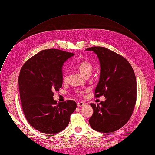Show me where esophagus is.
<instances>
[{"label":"esophagus","mask_w":155,"mask_h":155,"mask_svg":"<svg viewBox=\"0 0 155 155\" xmlns=\"http://www.w3.org/2000/svg\"><path fill=\"white\" fill-rule=\"evenodd\" d=\"M77 106H78V107H84V106H85V103H84V102H82V101L78 102V103H77Z\"/></svg>","instance_id":"obj_1"}]
</instances>
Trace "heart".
<instances>
[{"instance_id": "obj_1", "label": "heart", "mask_w": 155, "mask_h": 155, "mask_svg": "<svg viewBox=\"0 0 155 155\" xmlns=\"http://www.w3.org/2000/svg\"><path fill=\"white\" fill-rule=\"evenodd\" d=\"M77 68L80 71V73L84 76H86L88 75H90L91 71L93 70V67L91 64L87 61H82L77 65ZM67 80V77L65 75L64 77V81H65Z\"/></svg>"}]
</instances>
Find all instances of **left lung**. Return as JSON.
<instances>
[{"mask_svg": "<svg viewBox=\"0 0 155 155\" xmlns=\"http://www.w3.org/2000/svg\"><path fill=\"white\" fill-rule=\"evenodd\" d=\"M85 50L94 51L100 61V74L95 95L105 97V100L99 104H90L94 113L89 123L99 132L115 131L126 124L135 108V72L127 60L107 48L92 47Z\"/></svg>", "mask_w": 155, "mask_h": 155, "instance_id": "obj_1", "label": "left lung"}]
</instances>
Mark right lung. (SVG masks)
Masks as SVG:
<instances>
[{
	"label": "right lung",
	"mask_w": 155,
	"mask_h": 155,
	"mask_svg": "<svg viewBox=\"0 0 155 155\" xmlns=\"http://www.w3.org/2000/svg\"><path fill=\"white\" fill-rule=\"evenodd\" d=\"M73 55L58 49L44 50L20 70L18 82L23 111L28 122L40 132L62 131L77 108L74 100L57 103L53 98V91L62 87L64 64Z\"/></svg>",
	"instance_id": "right-lung-1"
}]
</instances>
